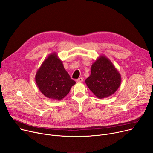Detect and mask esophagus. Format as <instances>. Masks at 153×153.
Wrapping results in <instances>:
<instances>
[{
  "instance_id": "esophagus-1",
  "label": "esophagus",
  "mask_w": 153,
  "mask_h": 153,
  "mask_svg": "<svg viewBox=\"0 0 153 153\" xmlns=\"http://www.w3.org/2000/svg\"><path fill=\"white\" fill-rule=\"evenodd\" d=\"M83 78H79L78 79H76V82H78V83H82L83 82Z\"/></svg>"
}]
</instances>
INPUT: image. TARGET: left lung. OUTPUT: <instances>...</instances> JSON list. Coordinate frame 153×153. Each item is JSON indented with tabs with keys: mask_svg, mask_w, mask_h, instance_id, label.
<instances>
[{
	"mask_svg": "<svg viewBox=\"0 0 153 153\" xmlns=\"http://www.w3.org/2000/svg\"><path fill=\"white\" fill-rule=\"evenodd\" d=\"M85 83L98 98L110 97L118 89L121 75L112 62L105 55H100L92 65L91 75Z\"/></svg>",
	"mask_w": 153,
	"mask_h": 153,
	"instance_id": "8db88e82",
	"label": "left lung"
}]
</instances>
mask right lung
<instances>
[{
    "label": "right lung",
    "mask_w": 153,
    "mask_h": 153,
    "mask_svg": "<svg viewBox=\"0 0 153 153\" xmlns=\"http://www.w3.org/2000/svg\"><path fill=\"white\" fill-rule=\"evenodd\" d=\"M35 82L43 95L61 100L66 97L76 82L70 78L56 52L50 54L35 75Z\"/></svg>",
    "instance_id": "right-lung-1"
}]
</instances>
